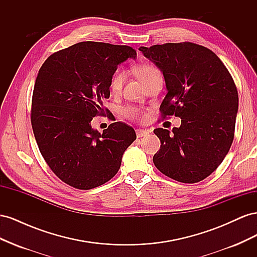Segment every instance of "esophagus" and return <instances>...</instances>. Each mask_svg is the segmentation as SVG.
<instances>
[{
    "label": "esophagus",
    "instance_id": "1",
    "mask_svg": "<svg viewBox=\"0 0 257 257\" xmlns=\"http://www.w3.org/2000/svg\"><path fill=\"white\" fill-rule=\"evenodd\" d=\"M148 134H149V131L142 130V128H137V130H136V136H137L138 138L145 137V136H147Z\"/></svg>",
    "mask_w": 257,
    "mask_h": 257
}]
</instances>
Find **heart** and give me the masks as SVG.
Segmentation results:
<instances>
[{"label":"heart","mask_w":257,"mask_h":257,"mask_svg":"<svg viewBox=\"0 0 257 257\" xmlns=\"http://www.w3.org/2000/svg\"><path fill=\"white\" fill-rule=\"evenodd\" d=\"M158 74H160L159 71L152 65H143L137 68V75L145 84ZM125 76L126 74L122 68H118L112 74L109 82V89L113 94H116V93H119L121 91L123 82L125 80ZM122 113L125 118L132 121L142 122L148 119V113L145 110L141 109V108L135 106H127L125 108H123Z\"/></svg>","instance_id":"1"}]
</instances>
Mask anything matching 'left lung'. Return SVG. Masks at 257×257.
<instances>
[{
	"mask_svg": "<svg viewBox=\"0 0 257 257\" xmlns=\"http://www.w3.org/2000/svg\"><path fill=\"white\" fill-rule=\"evenodd\" d=\"M164 75L167 94L162 119L175 114L180 127L153 132L161 141L153 163L183 183L204 180L219 167L234 141L238 91L228 69L210 49L194 43L139 48Z\"/></svg>",
	"mask_w": 257,
	"mask_h": 257,
	"instance_id": "obj_1",
	"label": "left lung"
}]
</instances>
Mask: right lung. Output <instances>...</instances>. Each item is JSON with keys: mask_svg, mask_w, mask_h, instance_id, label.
<instances>
[{"mask_svg": "<svg viewBox=\"0 0 257 257\" xmlns=\"http://www.w3.org/2000/svg\"><path fill=\"white\" fill-rule=\"evenodd\" d=\"M128 58H136L130 46L81 42L52 53L38 72L31 108L38 149L53 174L75 189L109 181L136 139L123 122L102 134L91 126L95 115L109 112L103 102L110 96V78Z\"/></svg>", "mask_w": 257, "mask_h": 257, "instance_id": "add662e5", "label": "right lung"}]
</instances>
